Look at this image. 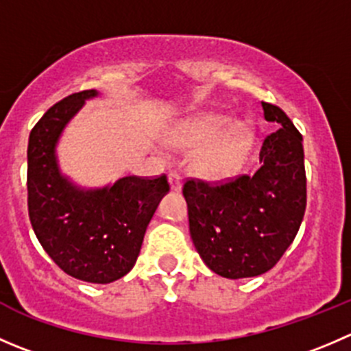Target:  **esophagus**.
<instances>
[{"mask_svg":"<svg viewBox=\"0 0 351 351\" xmlns=\"http://www.w3.org/2000/svg\"><path fill=\"white\" fill-rule=\"evenodd\" d=\"M168 180H169V186H171V190H180V189H182V175H180L178 171H171V173H169Z\"/></svg>","mask_w":351,"mask_h":351,"instance_id":"34e87169","label":"esophagus"}]
</instances>
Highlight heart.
I'll return each mask as SVG.
<instances>
[{
    "label": "heart",
    "instance_id": "b5f03b06",
    "mask_svg": "<svg viewBox=\"0 0 351 351\" xmlns=\"http://www.w3.org/2000/svg\"><path fill=\"white\" fill-rule=\"evenodd\" d=\"M224 114L207 113L180 125L173 144L180 149H199L197 168L209 178H221L237 171L252 147V132L245 125H232Z\"/></svg>",
    "mask_w": 351,
    "mask_h": 351
}]
</instances>
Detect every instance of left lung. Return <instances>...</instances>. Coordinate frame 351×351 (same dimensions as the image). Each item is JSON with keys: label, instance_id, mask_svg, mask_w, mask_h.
Masks as SVG:
<instances>
[{"label": "left lung", "instance_id": "1", "mask_svg": "<svg viewBox=\"0 0 351 351\" xmlns=\"http://www.w3.org/2000/svg\"><path fill=\"white\" fill-rule=\"evenodd\" d=\"M267 135L254 175L221 182L185 178L190 237L210 271L240 280L267 273L300 230L307 206L302 134L281 108L262 101Z\"/></svg>", "mask_w": 351, "mask_h": 351}]
</instances>
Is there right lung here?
I'll return each instance as SVG.
<instances>
[{
    "label": "right lung",
    "mask_w": 351,
    "mask_h": 351,
    "mask_svg": "<svg viewBox=\"0 0 351 351\" xmlns=\"http://www.w3.org/2000/svg\"><path fill=\"white\" fill-rule=\"evenodd\" d=\"M96 90H82L51 106L32 128L27 149L30 224L61 271L106 285L135 266L145 230L169 190L166 175L125 176L113 186L84 192L60 175L54 145L64 125Z\"/></svg>",
    "instance_id": "1"
}]
</instances>
